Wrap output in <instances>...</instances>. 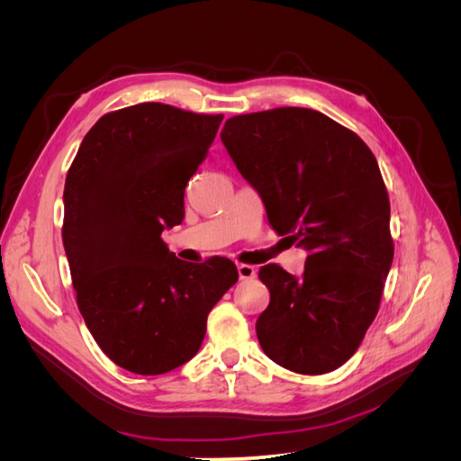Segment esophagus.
<instances>
[{"mask_svg":"<svg viewBox=\"0 0 461 461\" xmlns=\"http://www.w3.org/2000/svg\"><path fill=\"white\" fill-rule=\"evenodd\" d=\"M239 276H240V281H252V278L256 276V267H252V265H246V263H239Z\"/></svg>","mask_w":461,"mask_h":461,"instance_id":"esophagus-1","label":"esophagus"}]
</instances>
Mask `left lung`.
<instances>
[{
	"mask_svg": "<svg viewBox=\"0 0 461 461\" xmlns=\"http://www.w3.org/2000/svg\"><path fill=\"white\" fill-rule=\"evenodd\" d=\"M221 140L271 227L310 252L300 278L259 269L271 292L256 323L263 352L302 375L339 369L379 312L394 258L379 163L356 132L303 107L230 117Z\"/></svg>",
	"mask_w": 461,
	"mask_h": 461,
	"instance_id": "left-lung-1",
	"label": "left lung"
}]
</instances>
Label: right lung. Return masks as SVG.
Wrapping results in <instances>:
<instances>
[{
	"instance_id": "add662e5",
	"label": "right lung",
	"mask_w": 461,
	"mask_h": 461,
	"mask_svg": "<svg viewBox=\"0 0 461 461\" xmlns=\"http://www.w3.org/2000/svg\"><path fill=\"white\" fill-rule=\"evenodd\" d=\"M222 115L165 104L105 113L67 173L63 246L78 310L104 354L161 375L198 354L207 315L239 281L227 258L176 259L161 232L185 217V188Z\"/></svg>"
}]
</instances>
